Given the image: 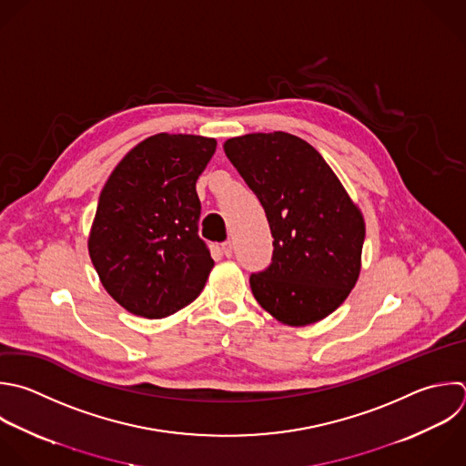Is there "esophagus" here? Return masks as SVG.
I'll return each mask as SVG.
<instances>
[{"mask_svg":"<svg viewBox=\"0 0 466 466\" xmlns=\"http://www.w3.org/2000/svg\"><path fill=\"white\" fill-rule=\"evenodd\" d=\"M222 253H224L226 257H231V255H233V242H231V240L222 242Z\"/></svg>","mask_w":466,"mask_h":466,"instance_id":"esophagus-1","label":"esophagus"}]
</instances>
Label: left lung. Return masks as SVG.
Returning <instances> with one entry per match:
<instances>
[{
	"label": "left lung",
	"instance_id": "8db88e82",
	"mask_svg": "<svg viewBox=\"0 0 466 466\" xmlns=\"http://www.w3.org/2000/svg\"><path fill=\"white\" fill-rule=\"evenodd\" d=\"M226 157L262 204L271 264L251 273L258 304L289 326L335 311L360 271L364 220L319 151L299 137L253 133L224 144Z\"/></svg>",
	"mask_w": 466,
	"mask_h": 466
}]
</instances>
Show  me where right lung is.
<instances>
[{
  "label": "right lung",
  "instance_id": "obj_1",
  "mask_svg": "<svg viewBox=\"0 0 466 466\" xmlns=\"http://www.w3.org/2000/svg\"><path fill=\"white\" fill-rule=\"evenodd\" d=\"M215 149L213 138L160 133L131 149L106 182L89 255L127 311L162 319L204 289L215 262L198 235L197 180Z\"/></svg>",
  "mask_w": 466,
  "mask_h": 466
}]
</instances>
